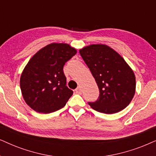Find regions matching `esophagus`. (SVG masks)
Here are the masks:
<instances>
[{
    "mask_svg": "<svg viewBox=\"0 0 156 156\" xmlns=\"http://www.w3.org/2000/svg\"><path fill=\"white\" fill-rule=\"evenodd\" d=\"M76 93H78V94H81L82 90L81 88H80V87H78V88L76 89Z\"/></svg>",
    "mask_w": 156,
    "mask_h": 156,
    "instance_id": "34e87169",
    "label": "esophagus"
}]
</instances>
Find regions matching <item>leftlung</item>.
I'll return each mask as SVG.
<instances>
[{
  "instance_id": "1",
  "label": "left lung",
  "mask_w": 156,
  "mask_h": 156,
  "mask_svg": "<svg viewBox=\"0 0 156 156\" xmlns=\"http://www.w3.org/2000/svg\"><path fill=\"white\" fill-rule=\"evenodd\" d=\"M98 86L100 95L88 103L95 111L118 113L128 106L136 92L133 70L119 53L108 45L92 44L79 50Z\"/></svg>"
}]
</instances>
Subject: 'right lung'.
Wrapping results in <instances>:
<instances>
[{
	"label": "right lung",
	"instance_id": "add662e5",
	"mask_svg": "<svg viewBox=\"0 0 156 156\" xmlns=\"http://www.w3.org/2000/svg\"><path fill=\"white\" fill-rule=\"evenodd\" d=\"M76 53L68 43H52L31 58L20 79L22 95L28 106L42 113L65 106L73 92L66 86L63 66Z\"/></svg>",
	"mask_w": 156,
	"mask_h": 156
}]
</instances>
